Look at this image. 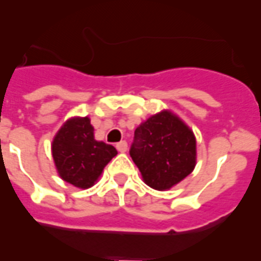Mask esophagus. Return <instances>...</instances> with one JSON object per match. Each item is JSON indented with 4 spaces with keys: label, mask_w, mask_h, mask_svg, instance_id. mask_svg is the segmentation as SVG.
Wrapping results in <instances>:
<instances>
[{
    "label": "esophagus",
    "mask_w": 261,
    "mask_h": 261,
    "mask_svg": "<svg viewBox=\"0 0 261 261\" xmlns=\"http://www.w3.org/2000/svg\"><path fill=\"white\" fill-rule=\"evenodd\" d=\"M116 148H117V151H119V152H125V151H127V142L120 141L119 144L116 145Z\"/></svg>",
    "instance_id": "obj_1"
}]
</instances>
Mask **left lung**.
Listing matches in <instances>:
<instances>
[{
    "label": "left lung",
    "mask_w": 261,
    "mask_h": 261,
    "mask_svg": "<svg viewBox=\"0 0 261 261\" xmlns=\"http://www.w3.org/2000/svg\"><path fill=\"white\" fill-rule=\"evenodd\" d=\"M130 155L145 185L169 190L194 170L196 137L179 116L162 110L137 127Z\"/></svg>",
    "instance_id": "left-lung-1"
}]
</instances>
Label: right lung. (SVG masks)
<instances>
[{"label":"right lung","mask_w":261,"mask_h":261,"mask_svg":"<svg viewBox=\"0 0 261 261\" xmlns=\"http://www.w3.org/2000/svg\"><path fill=\"white\" fill-rule=\"evenodd\" d=\"M51 153L63 180L78 189H89L117 151L113 145L95 140L89 117H71L54 136Z\"/></svg>","instance_id":"right-lung-1"}]
</instances>
